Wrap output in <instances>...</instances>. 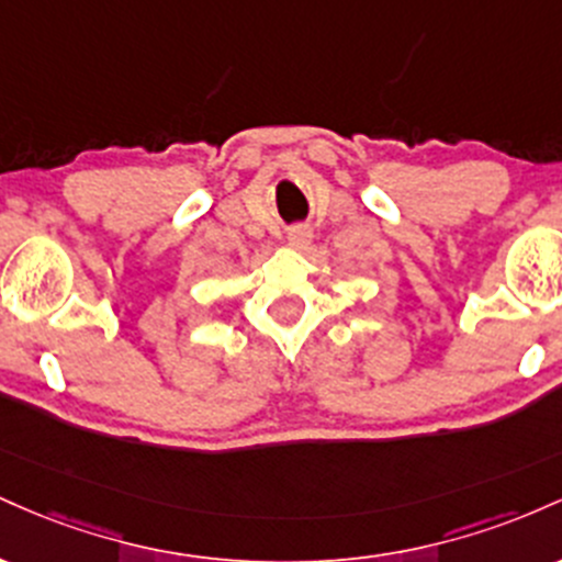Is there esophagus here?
<instances>
[{
	"instance_id": "obj_1",
	"label": "esophagus",
	"mask_w": 562,
	"mask_h": 562,
	"mask_svg": "<svg viewBox=\"0 0 562 562\" xmlns=\"http://www.w3.org/2000/svg\"><path fill=\"white\" fill-rule=\"evenodd\" d=\"M311 238H313V233L307 228H302V225H297V228H292L286 233V244L292 249H305L307 244H311Z\"/></svg>"
}]
</instances>
